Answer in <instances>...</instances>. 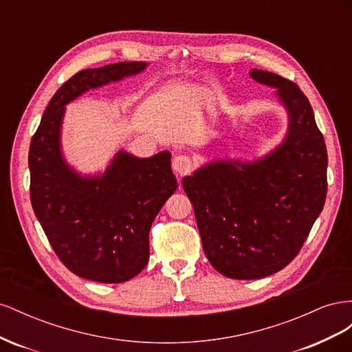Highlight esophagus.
I'll return each instance as SVG.
<instances>
[{
  "label": "esophagus",
  "instance_id": "obj_1",
  "mask_svg": "<svg viewBox=\"0 0 352 352\" xmlns=\"http://www.w3.org/2000/svg\"><path fill=\"white\" fill-rule=\"evenodd\" d=\"M172 166H173V170L177 173L179 177H184L186 175H189L190 170H192V160H190L189 155H177L173 158L172 162Z\"/></svg>",
  "mask_w": 352,
  "mask_h": 352
}]
</instances>
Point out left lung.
<instances>
[{"mask_svg": "<svg viewBox=\"0 0 352 352\" xmlns=\"http://www.w3.org/2000/svg\"><path fill=\"white\" fill-rule=\"evenodd\" d=\"M250 74L278 88L289 111L285 142L255 163H211L182 180L208 261L239 280L286 267L302 248L327 192L326 144L310 101L279 74L257 69Z\"/></svg>", "mask_w": 352, "mask_h": 352, "instance_id": "left-lung-1", "label": "left lung"}]
</instances>
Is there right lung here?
Returning <instances> with one entry per match:
<instances>
[{
    "instance_id": "add662e5",
    "label": "right lung",
    "mask_w": 352,
    "mask_h": 352,
    "mask_svg": "<svg viewBox=\"0 0 352 352\" xmlns=\"http://www.w3.org/2000/svg\"><path fill=\"white\" fill-rule=\"evenodd\" d=\"M145 66L124 61L73 74L51 98L30 142L32 208L60 261L88 280L122 283L144 270L151 225L177 182L167 151L150 158L120 151L101 177L72 172L60 153L65 105Z\"/></svg>"
}]
</instances>
